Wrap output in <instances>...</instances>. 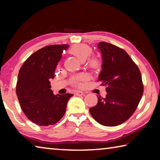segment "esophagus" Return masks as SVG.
I'll return each instance as SVG.
<instances>
[{
  "label": "esophagus",
  "instance_id": "34e87169",
  "mask_svg": "<svg viewBox=\"0 0 160 160\" xmlns=\"http://www.w3.org/2000/svg\"><path fill=\"white\" fill-rule=\"evenodd\" d=\"M75 95H77V96H82L84 94V92H81V91H76L75 92Z\"/></svg>",
  "mask_w": 160,
  "mask_h": 160
}]
</instances>
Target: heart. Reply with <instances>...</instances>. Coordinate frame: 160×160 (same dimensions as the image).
<instances>
[{"label":"heart","mask_w":160,"mask_h":160,"mask_svg":"<svg viewBox=\"0 0 160 160\" xmlns=\"http://www.w3.org/2000/svg\"><path fill=\"white\" fill-rule=\"evenodd\" d=\"M69 52L74 55L81 61H86V66L89 69L93 72L99 71L102 69L103 61L98 56H91L92 53V48L90 46L85 44H77L72 45L70 48ZM85 80L83 75H76L71 78L70 82L72 85L79 87L81 82Z\"/></svg>","instance_id":"obj_1"}]
</instances>
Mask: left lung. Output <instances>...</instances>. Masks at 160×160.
I'll list each match as a JSON object with an SVG mask.
<instances>
[{
	"mask_svg": "<svg viewBox=\"0 0 160 160\" xmlns=\"http://www.w3.org/2000/svg\"><path fill=\"white\" fill-rule=\"evenodd\" d=\"M103 66L98 81L107 86L105 98L98 97L90 112L99 123L116 126L126 121L135 112L142 98L144 86L140 71L125 50L101 42Z\"/></svg>",
	"mask_w": 160,
	"mask_h": 160,
	"instance_id": "left-lung-1",
	"label": "left lung"
}]
</instances>
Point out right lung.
I'll return each instance as SVG.
<instances>
[{
    "instance_id": "add662e5",
    "label": "right lung",
    "mask_w": 160,
    "mask_h": 160,
    "mask_svg": "<svg viewBox=\"0 0 160 160\" xmlns=\"http://www.w3.org/2000/svg\"><path fill=\"white\" fill-rule=\"evenodd\" d=\"M68 44L49 45L37 51L27 59L18 74L16 86L19 102L27 118L42 126L53 125L66 113L71 94L54 95L50 80Z\"/></svg>"
}]
</instances>
